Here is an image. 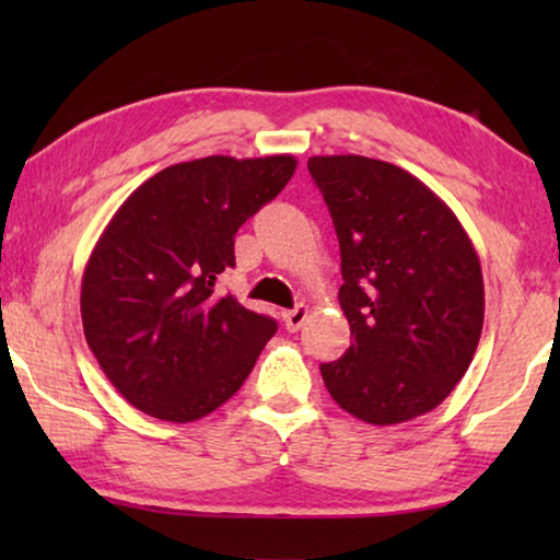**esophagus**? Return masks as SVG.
I'll return each instance as SVG.
<instances>
[{"label": "esophagus", "instance_id": "34e87169", "mask_svg": "<svg viewBox=\"0 0 560 560\" xmlns=\"http://www.w3.org/2000/svg\"><path fill=\"white\" fill-rule=\"evenodd\" d=\"M305 318H308V305H295L293 311H285L282 313V320H285V328L288 331H298L305 324Z\"/></svg>", "mask_w": 560, "mask_h": 560}]
</instances>
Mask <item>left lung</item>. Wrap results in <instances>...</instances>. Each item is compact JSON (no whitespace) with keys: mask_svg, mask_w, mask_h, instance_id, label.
Wrapping results in <instances>:
<instances>
[{"mask_svg":"<svg viewBox=\"0 0 560 560\" xmlns=\"http://www.w3.org/2000/svg\"><path fill=\"white\" fill-rule=\"evenodd\" d=\"M341 249L339 303L354 343L320 364L326 389L372 425L412 420L446 400L485 326L477 249L456 213L385 160H308Z\"/></svg>","mask_w":560,"mask_h":560,"instance_id":"1","label":"left lung"}]
</instances>
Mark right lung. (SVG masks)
<instances>
[{
  "label": "right lung",
  "mask_w": 560,
  "mask_h": 560,
  "mask_svg": "<svg viewBox=\"0 0 560 560\" xmlns=\"http://www.w3.org/2000/svg\"><path fill=\"white\" fill-rule=\"evenodd\" d=\"M293 155H211L165 167L119 206L81 282L89 349L137 410L190 423L224 405L278 331L219 295L234 234L285 188Z\"/></svg>",
  "instance_id": "right-lung-1"
}]
</instances>
